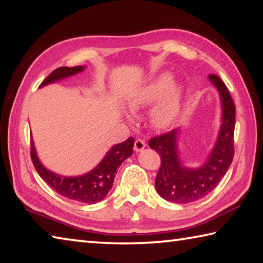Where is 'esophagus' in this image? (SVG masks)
<instances>
[{
    "instance_id": "esophagus-1",
    "label": "esophagus",
    "mask_w": 263,
    "mask_h": 263,
    "mask_svg": "<svg viewBox=\"0 0 263 263\" xmlns=\"http://www.w3.org/2000/svg\"><path fill=\"white\" fill-rule=\"evenodd\" d=\"M145 140L144 139H140V138H138V139H136L135 141V151L136 152H140V151H142L145 148Z\"/></svg>"
}]
</instances>
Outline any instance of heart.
Here are the masks:
<instances>
[{"label": "heart", "instance_id": "heart-1", "mask_svg": "<svg viewBox=\"0 0 263 263\" xmlns=\"http://www.w3.org/2000/svg\"><path fill=\"white\" fill-rule=\"evenodd\" d=\"M160 97L162 99L153 109L152 122L157 127H167L176 121L181 108V88L173 84L171 74H160L146 84L130 101V108L138 110L158 101Z\"/></svg>", "mask_w": 263, "mask_h": 263}]
</instances>
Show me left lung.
Listing matches in <instances>:
<instances>
[{
  "instance_id": "1",
  "label": "left lung",
  "mask_w": 263,
  "mask_h": 263,
  "mask_svg": "<svg viewBox=\"0 0 263 263\" xmlns=\"http://www.w3.org/2000/svg\"><path fill=\"white\" fill-rule=\"evenodd\" d=\"M209 79L219 91L222 108L220 131L212 152L203 166L193 169L182 166L177 152L179 130L151 138L148 145L161 158L155 189L168 202L185 204L203 198L216 188L226 174L234 157L235 105L225 83L216 74Z\"/></svg>"
}]
</instances>
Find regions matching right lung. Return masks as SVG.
<instances>
[{
	"label": "right lung",
	"mask_w": 263,
	"mask_h": 263,
	"mask_svg": "<svg viewBox=\"0 0 263 263\" xmlns=\"http://www.w3.org/2000/svg\"><path fill=\"white\" fill-rule=\"evenodd\" d=\"M83 66H75V67H59L53 70L48 77L42 82L41 87L46 86L48 83L59 81L65 78L72 77L74 74L82 72ZM133 144L135 139L128 138L125 141L117 144L111 147L104 159L97 164V167L91 172L82 176H61L55 173L48 171L39 161L35 153L33 140L31 139V160L39 176L52 186L58 194L73 201L81 203L94 204L101 202L105 198L110 189L112 188L114 179L117 173V169L121 166L124 160L131 157L133 153Z\"/></svg>",
	"instance_id": "add662e5"
}]
</instances>
